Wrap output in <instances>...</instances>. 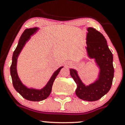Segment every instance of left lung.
Returning <instances> with one entry per match:
<instances>
[{"instance_id": "8db88e82", "label": "left lung", "mask_w": 125, "mask_h": 125, "mask_svg": "<svg viewBox=\"0 0 125 125\" xmlns=\"http://www.w3.org/2000/svg\"><path fill=\"white\" fill-rule=\"evenodd\" d=\"M86 47L87 56L94 59L99 69L97 79L89 85L82 82L76 70L70 69V74L77 84L76 94L81 99L89 102L100 99L109 91L114 76L113 54L104 35L93 28L87 29Z\"/></svg>"}]
</instances>
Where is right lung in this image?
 <instances>
[{
  "instance_id": "obj_1",
  "label": "right lung",
  "mask_w": 125,
  "mask_h": 125,
  "mask_svg": "<svg viewBox=\"0 0 125 125\" xmlns=\"http://www.w3.org/2000/svg\"><path fill=\"white\" fill-rule=\"evenodd\" d=\"M39 29V28L36 27L33 28L26 29L23 31L19 39L18 46L13 53L12 62L10 66V75L12 77L14 88L23 98L30 101L34 102L41 101L46 99L49 96L51 93L53 82L59 72L61 71V69L63 67V66L59 67L57 71L54 72L45 86L42 88L41 89H37L32 87L29 88L21 82L19 77L18 72H17L18 58L26 42H28L29 40L31 39V36L36 33Z\"/></svg>"
}]
</instances>
